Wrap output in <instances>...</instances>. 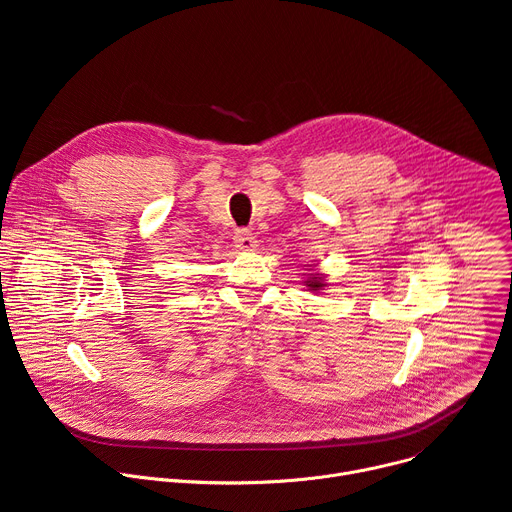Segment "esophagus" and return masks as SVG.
Listing matches in <instances>:
<instances>
[{
    "label": "esophagus",
    "mask_w": 512,
    "mask_h": 512,
    "mask_svg": "<svg viewBox=\"0 0 512 512\" xmlns=\"http://www.w3.org/2000/svg\"><path fill=\"white\" fill-rule=\"evenodd\" d=\"M235 247L241 251H253L257 247V241L249 229H239L235 233Z\"/></svg>",
    "instance_id": "1"
}]
</instances>
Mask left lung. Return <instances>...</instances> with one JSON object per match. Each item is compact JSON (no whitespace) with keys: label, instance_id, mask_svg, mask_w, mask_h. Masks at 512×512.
Instances as JSON below:
<instances>
[{"label":"left lung","instance_id":"obj_1","mask_svg":"<svg viewBox=\"0 0 512 512\" xmlns=\"http://www.w3.org/2000/svg\"><path fill=\"white\" fill-rule=\"evenodd\" d=\"M304 285L310 289V291H320L324 289V275L322 273H310V277L304 281Z\"/></svg>","mask_w":512,"mask_h":512}]
</instances>
